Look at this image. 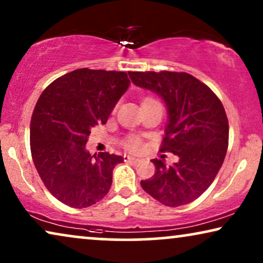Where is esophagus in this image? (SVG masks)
<instances>
[{"mask_svg": "<svg viewBox=\"0 0 263 263\" xmlns=\"http://www.w3.org/2000/svg\"><path fill=\"white\" fill-rule=\"evenodd\" d=\"M124 161H127V163H132V164H138L140 159L139 158H135L132 156H124Z\"/></svg>", "mask_w": 263, "mask_h": 263, "instance_id": "obj_1", "label": "esophagus"}]
</instances>
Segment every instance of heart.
Listing matches in <instances>:
<instances>
[{
  "mask_svg": "<svg viewBox=\"0 0 263 263\" xmlns=\"http://www.w3.org/2000/svg\"><path fill=\"white\" fill-rule=\"evenodd\" d=\"M124 146L125 148L133 152H138L142 148V141L139 136L136 135H129L127 139L124 140Z\"/></svg>",
  "mask_w": 263,
  "mask_h": 263,
  "instance_id": "b5f03b06",
  "label": "heart"
}]
</instances>
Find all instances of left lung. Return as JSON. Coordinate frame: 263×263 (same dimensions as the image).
Instances as JSON below:
<instances>
[{"label": "left lung", "instance_id": "left-lung-1", "mask_svg": "<svg viewBox=\"0 0 263 263\" xmlns=\"http://www.w3.org/2000/svg\"><path fill=\"white\" fill-rule=\"evenodd\" d=\"M136 86L164 99L168 123L160 152H171L174 165L153 159L156 174L141 181L146 193L168 207L193 202L214 181L229 146V121L217 95L184 71H129Z\"/></svg>", "mask_w": 263, "mask_h": 263}]
</instances>
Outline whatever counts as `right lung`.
<instances>
[{
  "mask_svg": "<svg viewBox=\"0 0 263 263\" xmlns=\"http://www.w3.org/2000/svg\"><path fill=\"white\" fill-rule=\"evenodd\" d=\"M129 82L125 71L82 68L56 79L39 97L30 127L32 159L46 189L67 206L89 207L109 193L114 167L123 158L91 156L85 145Z\"/></svg>",
  "mask_w": 263,
  "mask_h": 263,
  "instance_id": "obj_1",
  "label": "right lung"
}]
</instances>
